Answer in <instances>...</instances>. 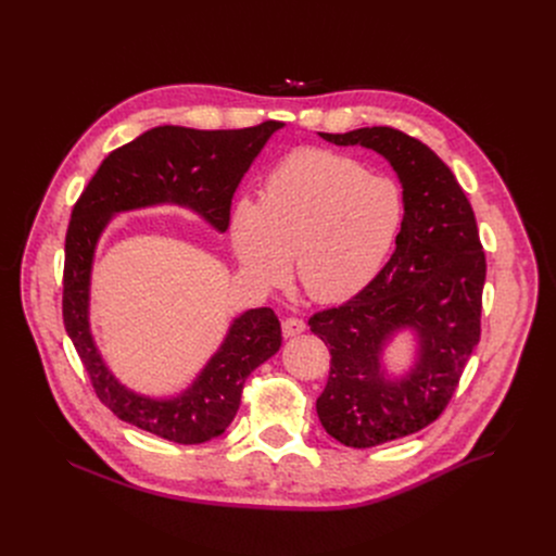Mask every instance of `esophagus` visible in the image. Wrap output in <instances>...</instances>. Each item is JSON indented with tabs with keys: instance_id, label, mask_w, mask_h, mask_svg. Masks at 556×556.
I'll list each match as a JSON object with an SVG mask.
<instances>
[{
	"instance_id": "obj_1",
	"label": "esophagus",
	"mask_w": 556,
	"mask_h": 556,
	"mask_svg": "<svg viewBox=\"0 0 556 556\" xmlns=\"http://www.w3.org/2000/svg\"><path fill=\"white\" fill-rule=\"evenodd\" d=\"M303 330H305V324H303V319H299V316H286V319L281 321V334H283L286 339L296 337V334H301Z\"/></svg>"
}]
</instances>
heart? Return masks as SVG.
Listing matches in <instances>:
<instances>
[{
	"mask_svg": "<svg viewBox=\"0 0 556 556\" xmlns=\"http://www.w3.org/2000/svg\"><path fill=\"white\" fill-rule=\"evenodd\" d=\"M403 219V198L387 178L348 157L296 151L264 180L260 202L230 211V242L242 268L264 286L290 277L314 301H345L369 286Z\"/></svg>",
	"mask_w": 556,
	"mask_h": 556,
	"instance_id": "1",
	"label": "heart"
}]
</instances>
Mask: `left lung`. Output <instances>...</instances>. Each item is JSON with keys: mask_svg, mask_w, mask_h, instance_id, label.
<instances>
[{"mask_svg": "<svg viewBox=\"0 0 556 556\" xmlns=\"http://www.w3.org/2000/svg\"><path fill=\"white\" fill-rule=\"evenodd\" d=\"M321 136L378 151L403 182L391 260L348 303L307 321L332 356L316 414L341 444L369 448L429 427L446 409L480 343L486 257L470 202L425 142L391 127ZM403 327L419 332L421 361L407 379L389 383L379 354Z\"/></svg>", "mask_w": 556, "mask_h": 556, "instance_id": "obj_1", "label": "left lung"}]
</instances>
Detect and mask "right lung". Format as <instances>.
I'll return each instance as SVG.
<instances>
[{
  "instance_id": "obj_1",
  "label": "right lung",
  "mask_w": 556,
  "mask_h": 556,
  "mask_svg": "<svg viewBox=\"0 0 556 556\" xmlns=\"http://www.w3.org/2000/svg\"><path fill=\"white\" fill-rule=\"evenodd\" d=\"M283 123L244 129L163 125L114 149L78 195L65 232L63 326L97 399L123 422L178 444H200L232 422L255 367L281 348L270 307L235 319L217 354L180 399L153 401L125 389L101 361L88 324L90 270L99 235L118 211L174 202L198 211L217 230L230 222V202L255 155Z\"/></svg>"
}]
</instances>
